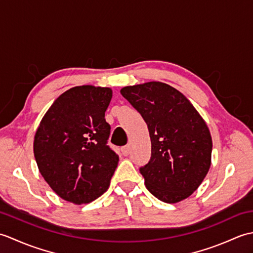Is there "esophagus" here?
Segmentation results:
<instances>
[{
    "mask_svg": "<svg viewBox=\"0 0 253 253\" xmlns=\"http://www.w3.org/2000/svg\"><path fill=\"white\" fill-rule=\"evenodd\" d=\"M129 152H130V147L129 146H125V147L122 148V153H123V155H125V157H127V155L129 154Z\"/></svg>",
    "mask_w": 253,
    "mask_h": 253,
    "instance_id": "esophagus-1",
    "label": "esophagus"
}]
</instances>
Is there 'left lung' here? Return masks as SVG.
I'll return each mask as SVG.
<instances>
[{"label": "left lung", "mask_w": 253, "mask_h": 253, "mask_svg": "<svg viewBox=\"0 0 253 253\" xmlns=\"http://www.w3.org/2000/svg\"><path fill=\"white\" fill-rule=\"evenodd\" d=\"M121 93L148 125L151 159L140 168L147 189L166 203L190 197L211 166L207 123L184 94L164 83L127 85Z\"/></svg>", "instance_id": "obj_1"}]
</instances>
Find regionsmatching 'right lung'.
Returning a JSON list of instances; mask_svg holds the SVG:
<instances>
[{
    "instance_id": "1",
    "label": "right lung",
    "mask_w": 253,
    "mask_h": 253,
    "mask_svg": "<svg viewBox=\"0 0 253 253\" xmlns=\"http://www.w3.org/2000/svg\"><path fill=\"white\" fill-rule=\"evenodd\" d=\"M107 87L71 88L53 102L37 128L34 153L40 174L58 197L89 203L109 189L118 155L107 146Z\"/></svg>"
}]
</instances>
